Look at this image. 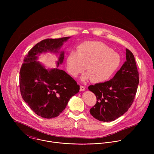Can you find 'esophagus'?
Instances as JSON below:
<instances>
[{
    "label": "esophagus",
    "mask_w": 154,
    "mask_h": 154,
    "mask_svg": "<svg viewBox=\"0 0 154 154\" xmlns=\"http://www.w3.org/2000/svg\"><path fill=\"white\" fill-rule=\"evenodd\" d=\"M80 90L81 91H83L85 90V87L84 86H82V85H80Z\"/></svg>",
    "instance_id": "34e87169"
}]
</instances>
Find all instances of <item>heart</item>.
Masks as SVG:
<instances>
[{"instance_id":"b5f03b06","label":"heart","mask_w":154,"mask_h":154,"mask_svg":"<svg viewBox=\"0 0 154 154\" xmlns=\"http://www.w3.org/2000/svg\"><path fill=\"white\" fill-rule=\"evenodd\" d=\"M121 63L120 55L100 41L84 42L77 47V51L68 54L66 64L68 72L76 77L86 66L87 72L82 79L91 80L96 83H103L110 79Z\"/></svg>"}]
</instances>
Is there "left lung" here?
I'll return each mask as SVG.
<instances>
[{"mask_svg": "<svg viewBox=\"0 0 154 154\" xmlns=\"http://www.w3.org/2000/svg\"><path fill=\"white\" fill-rule=\"evenodd\" d=\"M126 61L110 80L90 85L97 101L90 112L96 119L113 121L123 115L132 104L139 83L134 54L126 49Z\"/></svg>", "mask_w": 154, "mask_h": 154, "instance_id": "1", "label": "left lung"}]
</instances>
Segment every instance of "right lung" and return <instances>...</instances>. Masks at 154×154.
<instances>
[{"instance_id":"obj_1","label":"right lung","mask_w":154,"mask_h":154,"mask_svg":"<svg viewBox=\"0 0 154 154\" xmlns=\"http://www.w3.org/2000/svg\"><path fill=\"white\" fill-rule=\"evenodd\" d=\"M70 37L46 39L37 43L24 59L19 72V87L24 100L38 116L44 118H55L65 109L69 99L80 90L69 74L58 68L46 69L38 56L43 52L59 53L63 42ZM64 59L60 52L57 67Z\"/></svg>"}]
</instances>
